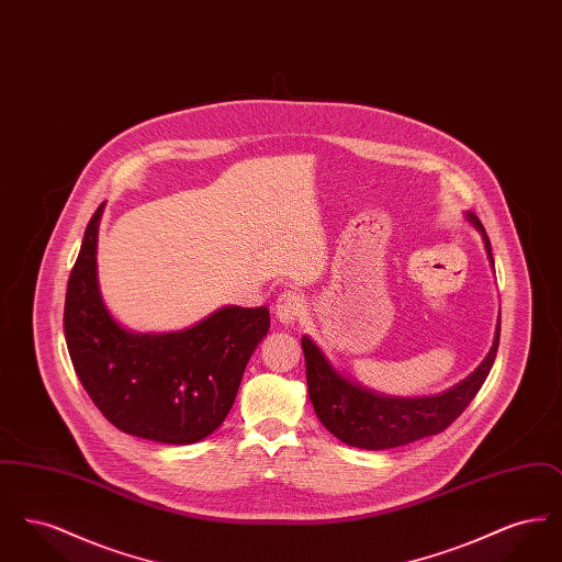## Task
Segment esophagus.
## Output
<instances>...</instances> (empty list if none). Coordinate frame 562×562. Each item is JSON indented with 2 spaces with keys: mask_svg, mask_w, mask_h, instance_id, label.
Instances as JSON below:
<instances>
[{
  "mask_svg": "<svg viewBox=\"0 0 562 562\" xmlns=\"http://www.w3.org/2000/svg\"><path fill=\"white\" fill-rule=\"evenodd\" d=\"M301 307H303V299L296 293L286 291L278 296L273 312H276V318L282 324H293L301 316Z\"/></svg>",
  "mask_w": 562,
  "mask_h": 562,
  "instance_id": "1",
  "label": "esophagus"
}]
</instances>
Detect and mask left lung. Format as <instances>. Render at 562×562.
<instances>
[{
    "label": "left lung",
    "mask_w": 562,
    "mask_h": 562,
    "mask_svg": "<svg viewBox=\"0 0 562 562\" xmlns=\"http://www.w3.org/2000/svg\"><path fill=\"white\" fill-rule=\"evenodd\" d=\"M465 218L476 227L484 241L488 263L495 271V261L491 252V241L482 227L479 216L465 213ZM502 314L495 326V339L488 353L484 356L476 371L468 374L451 390L434 396H387L364 387L362 383L349 379L326 358L312 337L301 339L305 356L307 390L314 411L333 436L341 442L358 449L381 451L394 449L449 428L454 419L468 408V404L479 394V390L488 376L499 348Z\"/></svg>",
    "instance_id": "obj_1"
}]
</instances>
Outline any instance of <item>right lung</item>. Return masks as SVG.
Listing matches in <instances>:
<instances>
[{
	"label": "right lung",
	"instance_id": "obj_1",
	"mask_svg": "<svg viewBox=\"0 0 562 562\" xmlns=\"http://www.w3.org/2000/svg\"><path fill=\"white\" fill-rule=\"evenodd\" d=\"M92 214L65 296V339L83 390L109 422L161 445H193L218 428L252 351L269 330L268 307L227 305L175 333H134L111 316L97 271Z\"/></svg>",
	"mask_w": 562,
	"mask_h": 562
}]
</instances>
